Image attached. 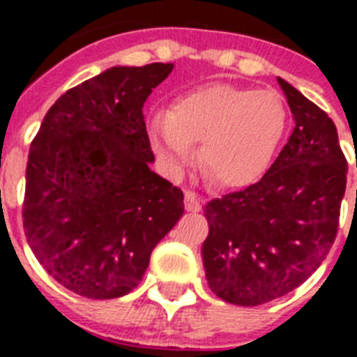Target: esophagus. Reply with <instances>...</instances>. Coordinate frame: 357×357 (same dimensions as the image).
Wrapping results in <instances>:
<instances>
[{
  "mask_svg": "<svg viewBox=\"0 0 357 357\" xmlns=\"http://www.w3.org/2000/svg\"><path fill=\"white\" fill-rule=\"evenodd\" d=\"M185 209L190 213H198L202 209V200L192 192V190H187V192H185Z\"/></svg>",
  "mask_w": 357,
  "mask_h": 357,
  "instance_id": "esophagus-1",
  "label": "esophagus"
}]
</instances>
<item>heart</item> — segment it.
Returning a JSON list of instances; mask_svg holds the SVG:
<instances>
[{
	"label": "heart",
	"instance_id": "b5f03b06",
	"mask_svg": "<svg viewBox=\"0 0 357 357\" xmlns=\"http://www.w3.org/2000/svg\"><path fill=\"white\" fill-rule=\"evenodd\" d=\"M287 105L274 91L228 83L185 92L170 113L155 114L150 140L172 172H181L200 144V167L222 189L263 178L287 129Z\"/></svg>",
	"mask_w": 357,
	"mask_h": 357
}]
</instances>
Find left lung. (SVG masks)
I'll return each instance as SVG.
<instances>
[{
  "instance_id": "8db88e82",
  "label": "left lung",
  "mask_w": 357,
  "mask_h": 357,
  "mask_svg": "<svg viewBox=\"0 0 357 357\" xmlns=\"http://www.w3.org/2000/svg\"><path fill=\"white\" fill-rule=\"evenodd\" d=\"M278 83L294 119L287 144L257 183L204 207L207 283L235 305L280 298L321 266L347 189L349 165L333 120L287 81Z\"/></svg>"
}]
</instances>
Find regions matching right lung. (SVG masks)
Wrapping results in <instances>:
<instances>
[{"instance_id":"add662e5","label":"right lung","mask_w":357,"mask_h":357,"mask_svg":"<svg viewBox=\"0 0 357 357\" xmlns=\"http://www.w3.org/2000/svg\"><path fill=\"white\" fill-rule=\"evenodd\" d=\"M174 64L114 66L53 103L31 142L24 231L63 287L94 300L133 291L183 215V192L150 170L146 98Z\"/></svg>"}]
</instances>
